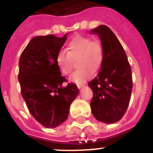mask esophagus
<instances>
[{
  "mask_svg": "<svg viewBox=\"0 0 153 153\" xmlns=\"http://www.w3.org/2000/svg\"><path fill=\"white\" fill-rule=\"evenodd\" d=\"M83 86H85V84H83V83H78L77 84V87L79 89L82 88V87H83Z\"/></svg>",
  "mask_w": 153,
  "mask_h": 153,
  "instance_id": "esophagus-1",
  "label": "esophagus"
}]
</instances>
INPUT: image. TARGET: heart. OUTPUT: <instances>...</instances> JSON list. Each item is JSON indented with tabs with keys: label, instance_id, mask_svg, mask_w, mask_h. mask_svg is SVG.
<instances>
[{
	"label": "heart",
	"instance_id": "b5f03b06",
	"mask_svg": "<svg viewBox=\"0 0 153 153\" xmlns=\"http://www.w3.org/2000/svg\"><path fill=\"white\" fill-rule=\"evenodd\" d=\"M67 52L60 51L56 56V63L63 75H70L74 67V59H78V67H81L73 74L70 80L76 83H84L97 72L103 61V51L100 42L90 37L76 35L69 41Z\"/></svg>",
	"mask_w": 153,
	"mask_h": 153
}]
</instances>
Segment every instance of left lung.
Instances as JSON below:
<instances>
[{
	"label": "left lung",
	"mask_w": 153,
	"mask_h": 153,
	"mask_svg": "<svg viewBox=\"0 0 153 153\" xmlns=\"http://www.w3.org/2000/svg\"><path fill=\"white\" fill-rule=\"evenodd\" d=\"M99 35L103 61L97 76L88 83L93 90L92 113L99 121L114 123L123 118L129 106L132 89V70L123 47L106 25L91 30Z\"/></svg>",
	"instance_id": "obj_1"
}]
</instances>
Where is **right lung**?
Listing matches in <instances>:
<instances>
[{
  "mask_svg": "<svg viewBox=\"0 0 153 153\" xmlns=\"http://www.w3.org/2000/svg\"><path fill=\"white\" fill-rule=\"evenodd\" d=\"M67 34L35 36L19 60L21 95L33 118L47 128H55L67 120L70 104L79 93L74 83L63 87L67 80L56 63Z\"/></svg>",
  "mask_w": 153,
  "mask_h": 153,
  "instance_id": "1",
  "label": "right lung"
}]
</instances>
